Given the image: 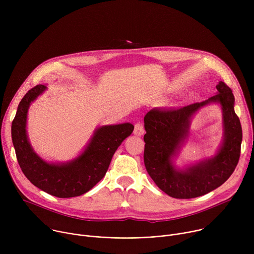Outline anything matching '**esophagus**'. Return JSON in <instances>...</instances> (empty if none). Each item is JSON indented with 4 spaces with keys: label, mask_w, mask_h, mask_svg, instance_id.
<instances>
[{
    "label": "esophagus",
    "mask_w": 254,
    "mask_h": 254,
    "mask_svg": "<svg viewBox=\"0 0 254 254\" xmlns=\"http://www.w3.org/2000/svg\"><path fill=\"white\" fill-rule=\"evenodd\" d=\"M143 132H144V128H143V125L141 124V123H136L135 125H134V129H133V134L134 135H138V136H140V135H142L143 134Z\"/></svg>",
    "instance_id": "1"
}]
</instances>
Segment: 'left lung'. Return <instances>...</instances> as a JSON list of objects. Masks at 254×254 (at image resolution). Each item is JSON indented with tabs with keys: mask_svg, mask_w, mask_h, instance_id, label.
<instances>
[{
	"mask_svg": "<svg viewBox=\"0 0 254 254\" xmlns=\"http://www.w3.org/2000/svg\"><path fill=\"white\" fill-rule=\"evenodd\" d=\"M216 88L218 93L202 102L181 108H153L144 116V166L156 185L173 198L191 199L215 190L226 182L238 164L242 128L234 112V95L222 81ZM209 103H219L223 108V146L213 158L185 170L177 169L171 159L188 135L190 117Z\"/></svg>",
	"mask_w": 254,
	"mask_h": 254,
	"instance_id": "left-lung-1",
	"label": "left lung"
}]
</instances>
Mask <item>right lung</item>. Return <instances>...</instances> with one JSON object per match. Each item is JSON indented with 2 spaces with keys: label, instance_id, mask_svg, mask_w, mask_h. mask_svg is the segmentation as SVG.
Wrapping results in <instances>:
<instances>
[{
  "label": "right lung",
  "instance_id": "1",
  "mask_svg": "<svg viewBox=\"0 0 254 254\" xmlns=\"http://www.w3.org/2000/svg\"><path fill=\"white\" fill-rule=\"evenodd\" d=\"M47 87L39 84L30 89L19 103L12 123V140L20 168L30 182L42 191L58 197L80 196L104 177L114 154L133 130L129 123L98 127L84 152L68 163L50 164L36 154L26 132L29 106Z\"/></svg>",
  "mask_w": 254,
  "mask_h": 254
}]
</instances>
